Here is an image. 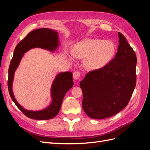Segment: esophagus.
Returning <instances> with one entry per match:
<instances>
[{
    "mask_svg": "<svg viewBox=\"0 0 150 150\" xmlns=\"http://www.w3.org/2000/svg\"><path fill=\"white\" fill-rule=\"evenodd\" d=\"M81 73L79 71H74L73 72V78L74 79H79Z\"/></svg>",
    "mask_w": 150,
    "mask_h": 150,
    "instance_id": "obj_1",
    "label": "esophagus"
}]
</instances>
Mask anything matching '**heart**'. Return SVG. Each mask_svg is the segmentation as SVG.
I'll return each instance as SVG.
<instances>
[{"label":"heart","instance_id":"obj_1","mask_svg":"<svg viewBox=\"0 0 150 150\" xmlns=\"http://www.w3.org/2000/svg\"><path fill=\"white\" fill-rule=\"evenodd\" d=\"M115 44L110 40L88 39L77 44L72 54L76 57L85 59L84 66L89 70L101 68L115 55Z\"/></svg>","mask_w":150,"mask_h":150}]
</instances>
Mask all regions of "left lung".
<instances>
[{
    "instance_id": "left-lung-1",
    "label": "left lung",
    "mask_w": 150,
    "mask_h": 150,
    "mask_svg": "<svg viewBox=\"0 0 150 150\" xmlns=\"http://www.w3.org/2000/svg\"><path fill=\"white\" fill-rule=\"evenodd\" d=\"M118 36L115 57L102 68L89 71L80 82L83 110L93 119L107 118L121 111L135 88L137 56L125 36L120 33Z\"/></svg>"
}]
</instances>
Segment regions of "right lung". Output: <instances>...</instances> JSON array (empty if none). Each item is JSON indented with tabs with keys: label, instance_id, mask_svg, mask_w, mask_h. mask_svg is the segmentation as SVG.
Masks as SVG:
<instances>
[{
	"label": "right lung",
	"instance_id": "1",
	"mask_svg": "<svg viewBox=\"0 0 150 150\" xmlns=\"http://www.w3.org/2000/svg\"><path fill=\"white\" fill-rule=\"evenodd\" d=\"M57 33L52 29L41 28L30 32L17 45L8 68L7 81L8 89L12 101L17 108L27 116L31 119L46 120L55 117L61 107L63 99L66 93L73 86L72 73L64 72L58 74L54 79L51 88L52 101L50 106L41 111H33L25 110L17 103L12 92V83L14 72L19 64L23 54L29 49L40 47L49 51H55L59 46Z\"/></svg>",
	"mask_w": 150,
	"mask_h": 150
}]
</instances>
